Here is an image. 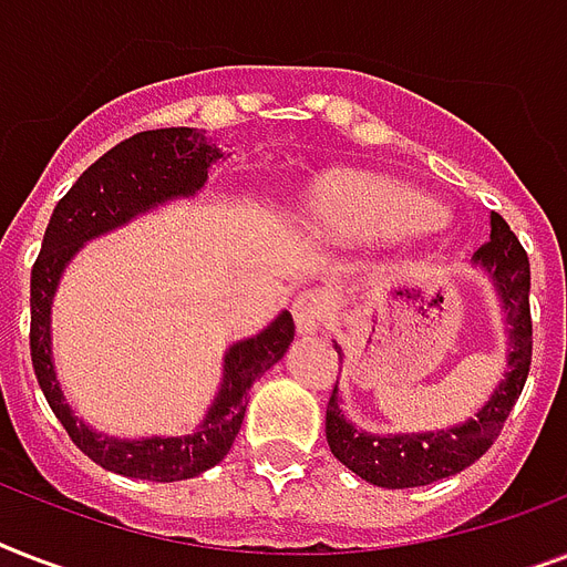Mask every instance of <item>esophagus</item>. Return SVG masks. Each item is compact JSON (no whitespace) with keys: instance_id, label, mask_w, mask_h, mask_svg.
Wrapping results in <instances>:
<instances>
[{"instance_id":"obj_1","label":"esophagus","mask_w":567,"mask_h":567,"mask_svg":"<svg viewBox=\"0 0 567 567\" xmlns=\"http://www.w3.org/2000/svg\"><path fill=\"white\" fill-rule=\"evenodd\" d=\"M332 302L323 291H306L293 300V323L300 336H318L329 327Z\"/></svg>"}]
</instances>
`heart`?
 Returning <instances> with one entry per match:
<instances>
[{"instance_id":"b5f03b06","label":"heart","mask_w":567,"mask_h":567,"mask_svg":"<svg viewBox=\"0 0 567 567\" xmlns=\"http://www.w3.org/2000/svg\"><path fill=\"white\" fill-rule=\"evenodd\" d=\"M439 212L423 196L377 179H347L311 203V220L350 238H394L432 226Z\"/></svg>"}]
</instances>
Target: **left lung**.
<instances>
[{
  "label": "left lung",
  "instance_id": "obj_1",
  "mask_svg": "<svg viewBox=\"0 0 567 567\" xmlns=\"http://www.w3.org/2000/svg\"><path fill=\"white\" fill-rule=\"evenodd\" d=\"M483 267L497 288V297L509 323V359L506 379L494 388L488 403L476 417L435 432H405V435H371L355 430L338 405V385L327 405V441L332 456L362 476L364 483L382 488H414L439 483L474 465L501 435L512 405L518 403L529 362H533V318H529V258L509 223L492 214V238L471 258Z\"/></svg>",
  "mask_w": 567,
  "mask_h": 567
}]
</instances>
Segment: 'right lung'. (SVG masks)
<instances>
[{
	"label": "right lung",
	"mask_w": 567,
	"mask_h": 567,
	"mask_svg": "<svg viewBox=\"0 0 567 567\" xmlns=\"http://www.w3.org/2000/svg\"><path fill=\"white\" fill-rule=\"evenodd\" d=\"M220 158V150L205 141L196 128H155L126 137L123 144L93 162L79 176L73 188L61 196L49 217L40 256L31 267V364L66 435L84 456L114 474L153 480V483H176L190 480L214 467L238 435L244 412H247L249 388L267 368H274L293 341L291 311L279 318L258 336L238 341L223 355V382L214 396L212 409L194 435L176 439H141L123 441L102 435L84 426L66 405L58 385L52 364V297L61 282L64 267L79 252L84 240L100 238L117 229L137 214L155 205L194 196L208 179V167Z\"/></svg>",
	"instance_id": "right-lung-1"
}]
</instances>
